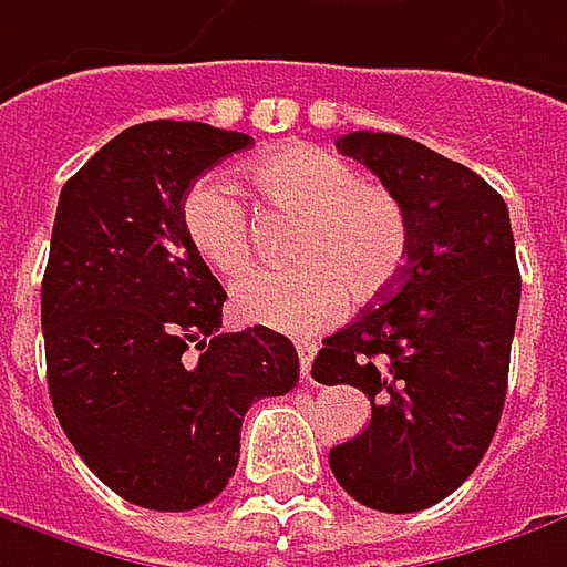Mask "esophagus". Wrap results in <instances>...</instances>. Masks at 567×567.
<instances>
[{"mask_svg": "<svg viewBox=\"0 0 567 567\" xmlns=\"http://www.w3.org/2000/svg\"><path fill=\"white\" fill-rule=\"evenodd\" d=\"M295 349H298V361H301V374L308 378L310 364H313V355H317V342H310V339H298V342H295Z\"/></svg>", "mask_w": 567, "mask_h": 567, "instance_id": "34e87169", "label": "esophagus"}]
</instances>
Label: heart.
Here are the masks:
<instances>
[{"mask_svg": "<svg viewBox=\"0 0 567 567\" xmlns=\"http://www.w3.org/2000/svg\"><path fill=\"white\" fill-rule=\"evenodd\" d=\"M257 193L301 228L291 244L295 269H259L235 285V313L244 323L285 332H313L332 323L349 295L371 305L400 282L409 259L403 203L330 148L291 142L247 167ZM181 228L212 272L235 279L254 259L250 218L235 186L199 177L184 193Z\"/></svg>", "mask_w": 567, "mask_h": 567, "instance_id": "obj_1", "label": "heart"}]
</instances>
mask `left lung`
Returning a JSON list of instances; mask_svg holds the SVG:
<instances>
[{
  "label": "left lung",
  "instance_id": "left-lung-1",
  "mask_svg": "<svg viewBox=\"0 0 567 567\" xmlns=\"http://www.w3.org/2000/svg\"><path fill=\"white\" fill-rule=\"evenodd\" d=\"M336 148L406 209L400 282L323 339L313 381L352 383L371 422L330 451L361 505L412 514L444 502L488 451L507 393L520 272L505 199L476 171L393 133H349Z\"/></svg>",
  "mask_w": 567,
  "mask_h": 567
}]
</instances>
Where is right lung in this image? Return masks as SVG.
Masks as SVG:
<instances>
[{"instance_id":"obj_1","label":"right lung","mask_w":567,"mask_h":567,"mask_svg":"<svg viewBox=\"0 0 567 567\" xmlns=\"http://www.w3.org/2000/svg\"><path fill=\"white\" fill-rule=\"evenodd\" d=\"M247 145L209 123H138L60 193L40 288L50 400L87 470L138 507L215 502L247 409L298 383L282 332H218L228 295L181 228L186 189Z\"/></svg>"}]
</instances>
